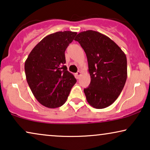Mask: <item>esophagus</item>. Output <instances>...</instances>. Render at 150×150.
Wrapping results in <instances>:
<instances>
[{
  "label": "esophagus",
  "mask_w": 150,
  "mask_h": 150,
  "mask_svg": "<svg viewBox=\"0 0 150 150\" xmlns=\"http://www.w3.org/2000/svg\"><path fill=\"white\" fill-rule=\"evenodd\" d=\"M76 76L77 79H79V77L81 76V72L80 71H78L76 73Z\"/></svg>",
  "instance_id": "obj_1"
}]
</instances>
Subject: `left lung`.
I'll return each instance as SVG.
<instances>
[{
  "label": "left lung",
  "instance_id": "left-lung-1",
  "mask_svg": "<svg viewBox=\"0 0 150 150\" xmlns=\"http://www.w3.org/2000/svg\"><path fill=\"white\" fill-rule=\"evenodd\" d=\"M75 40L87 55L91 83L84 92L88 103L98 109L108 107L120 95L126 83V54L108 37L94 30L80 33Z\"/></svg>",
  "mask_w": 150,
  "mask_h": 150
}]
</instances>
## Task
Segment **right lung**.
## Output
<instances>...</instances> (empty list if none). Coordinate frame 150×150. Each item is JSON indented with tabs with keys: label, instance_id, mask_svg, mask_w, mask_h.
Returning a JSON list of instances; mask_svg holds the SVG:
<instances>
[{
	"label": "right lung",
	"instance_id": "1",
	"mask_svg": "<svg viewBox=\"0 0 150 150\" xmlns=\"http://www.w3.org/2000/svg\"><path fill=\"white\" fill-rule=\"evenodd\" d=\"M76 34L59 31L48 35L34 47L24 63L28 86L37 100L46 107L64 104L76 83L64 65L65 51Z\"/></svg>",
	"mask_w": 150,
	"mask_h": 150
}]
</instances>
